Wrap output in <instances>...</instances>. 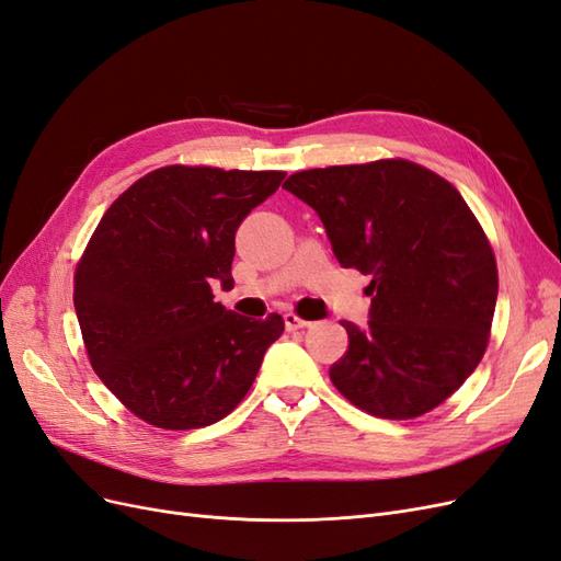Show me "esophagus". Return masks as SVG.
Segmentation results:
<instances>
[{
    "instance_id": "1",
    "label": "esophagus",
    "mask_w": 561,
    "mask_h": 561,
    "mask_svg": "<svg viewBox=\"0 0 561 561\" xmlns=\"http://www.w3.org/2000/svg\"><path fill=\"white\" fill-rule=\"evenodd\" d=\"M283 322H285V330H287V332L304 330V328H309V325H311L309 320H301V318H299V316H295V313H285V316H283Z\"/></svg>"
}]
</instances>
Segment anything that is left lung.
<instances>
[{
	"label": "left lung",
	"instance_id": "1",
	"mask_svg": "<svg viewBox=\"0 0 561 561\" xmlns=\"http://www.w3.org/2000/svg\"><path fill=\"white\" fill-rule=\"evenodd\" d=\"M283 190L316 210L339 264L371 276L369 322H342L339 393L381 419L445 402L480 365L499 297L494 252L463 196L402 159L313 168Z\"/></svg>",
	"mask_w": 561,
	"mask_h": 561
}]
</instances>
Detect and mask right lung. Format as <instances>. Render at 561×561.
Listing matches in <instances>:
<instances>
[{"label":"right lung","mask_w":561,"mask_h":561,"mask_svg":"<svg viewBox=\"0 0 561 561\" xmlns=\"http://www.w3.org/2000/svg\"><path fill=\"white\" fill-rule=\"evenodd\" d=\"M285 173L168 165L118 196L75 274V311L95 375L128 410L165 431L210 426L250 390L283 334L227 311L236 229Z\"/></svg>","instance_id":"obj_1"}]
</instances>
